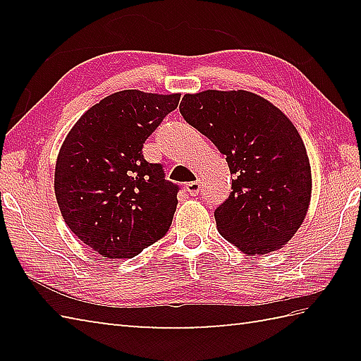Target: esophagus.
I'll return each instance as SVG.
<instances>
[{
	"label": "esophagus",
	"instance_id": "1",
	"mask_svg": "<svg viewBox=\"0 0 361 361\" xmlns=\"http://www.w3.org/2000/svg\"><path fill=\"white\" fill-rule=\"evenodd\" d=\"M186 191L191 194V195H197L199 191H200V180H195V181H191L188 183L186 185Z\"/></svg>",
	"mask_w": 361,
	"mask_h": 361
}]
</instances>
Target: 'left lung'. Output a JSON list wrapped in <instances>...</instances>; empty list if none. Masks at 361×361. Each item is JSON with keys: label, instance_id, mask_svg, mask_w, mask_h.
Listing matches in <instances>:
<instances>
[{"label": "left lung", "instance_id": "8db88e82", "mask_svg": "<svg viewBox=\"0 0 361 361\" xmlns=\"http://www.w3.org/2000/svg\"><path fill=\"white\" fill-rule=\"evenodd\" d=\"M180 113L226 156L232 192L215 210L216 228L247 256L282 248L307 215V151L283 111L248 90L186 94Z\"/></svg>", "mask_w": 361, "mask_h": 361}]
</instances>
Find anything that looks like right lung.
Listing matches in <instances>:
<instances>
[{
	"mask_svg": "<svg viewBox=\"0 0 361 361\" xmlns=\"http://www.w3.org/2000/svg\"><path fill=\"white\" fill-rule=\"evenodd\" d=\"M178 102L180 94L121 90L89 108L63 140L54 175L60 213L106 259L133 258L172 224L178 186L142 149Z\"/></svg>",
	"mask_w": 361,
	"mask_h": 361,
	"instance_id": "1",
	"label": "right lung"
}]
</instances>
